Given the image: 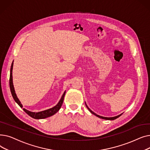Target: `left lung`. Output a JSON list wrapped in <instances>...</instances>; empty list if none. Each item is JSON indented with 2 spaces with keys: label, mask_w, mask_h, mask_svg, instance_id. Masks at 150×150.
Here are the masks:
<instances>
[{
  "label": "left lung",
  "mask_w": 150,
  "mask_h": 150,
  "mask_svg": "<svg viewBox=\"0 0 150 150\" xmlns=\"http://www.w3.org/2000/svg\"><path fill=\"white\" fill-rule=\"evenodd\" d=\"M85 105H86V107H87V108L89 109V111L92 114H93V115H95L96 116H97V117H99V118H100V119H105V120H115V119H117L118 117H119L122 114H120V115H117V116H115V117H103V116H100V115H97V114H96L95 112H93L92 111H91V110L89 108V107L88 106V105H86V103H85Z\"/></svg>",
  "instance_id": "obj_1"
}]
</instances>
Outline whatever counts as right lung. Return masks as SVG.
I'll list each match as a JSON object with an SVG mask.
<instances>
[{
    "mask_svg": "<svg viewBox=\"0 0 150 150\" xmlns=\"http://www.w3.org/2000/svg\"><path fill=\"white\" fill-rule=\"evenodd\" d=\"M13 61L12 64H11V69H10V91L11 92V95L14 100V101L18 103V105L21 107V108H23V106L22 105V103H21L20 100H19V98H18L16 93L15 92V90H14V88L13 86V75H12V72H13ZM66 94V91H64V92L63 93L62 96L60 99V100L59 101L58 103L57 104V105H55L54 107L44 110V111H40V112H31L28 111V110L23 108V110L28 115H30L31 117L33 118V119H45V118L49 117L50 116L53 115L54 114H56L59 110L60 109L62 104L63 103V101H64V97L65 96Z\"/></svg>",
    "mask_w": 150,
    "mask_h": 150,
    "instance_id": "obj_1",
    "label": "right lung"
}]
</instances>
